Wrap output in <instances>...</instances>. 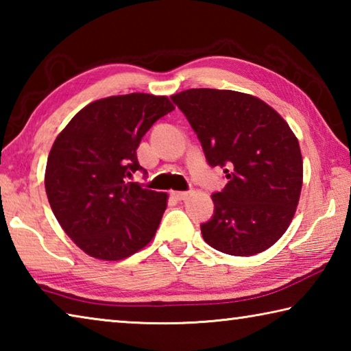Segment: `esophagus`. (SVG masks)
<instances>
[{
	"instance_id": "obj_1",
	"label": "esophagus",
	"mask_w": 351,
	"mask_h": 351,
	"mask_svg": "<svg viewBox=\"0 0 351 351\" xmlns=\"http://www.w3.org/2000/svg\"><path fill=\"white\" fill-rule=\"evenodd\" d=\"M190 195V192H171V197L176 198V199H186Z\"/></svg>"
}]
</instances>
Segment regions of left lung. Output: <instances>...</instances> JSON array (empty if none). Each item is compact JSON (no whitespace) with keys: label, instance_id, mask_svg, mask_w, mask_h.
Returning a JSON list of instances; mask_svg holds the SVG:
<instances>
[{"label":"left lung","instance_id":"obj_1","mask_svg":"<svg viewBox=\"0 0 351 351\" xmlns=\"http://www.w3.org/2000/svg\"><path fill=\"white\" fill-rule=\"evenodd\" d=\"M171 100L197 133L207 164L228 178L212 195V218L201 224L204 241L237 257L266 251L288 229L299 203V141L276 110L249 94L193 88Z\"/></svg>","mask_w":351,"mask_h":351}]
</instances>
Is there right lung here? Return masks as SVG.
Instances as JSON below:
<instances>
[{
	"label": "right lung",
	"instance_id": "right-lung-1",
	"mask_svg": "<svg viewBox=\"0 0 351 351\" xmlns=\"http://www.w3.org/2000/svg\"><path fill=\"white\" fill-rule=\"evenodd\" d=\"M175 106L164 96L132 93L86 105L57 136L46 164L51 209L82 251L122 260L147 246L167 207V193L132 182L144 171L136 150Z\"/></svg>",
	"mask_w": 351,
	"mask_h": 351
}]
</instances>
